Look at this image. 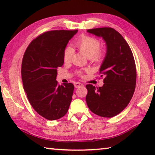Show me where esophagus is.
Masks as SVG:
<instances>
[{
  "instance_id": "esophagus-1",
  "label": "esophagus",
  "mask_w": 155,
  "mask_h": 155,
  "mask_svg": "<svg viewBox=\"0 0 155 155\" xmlns=\"http://www.w3.org/2000/svg\"><path fill=\"white\" fill-rule=\"evenodd\" d=\"M74 87L76 88H78V87H81V86H83V85L82 83H78V82H75L74 83Z\"/></svg>"
}]
</instances>
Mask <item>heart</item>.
I'll return each mask as SVG.
<instances>
[{"mask_svg": "<svg viewBox=\"0 0 155 155\" xmlns=\"http://www.w3.org/2000/svg\"><path fill=\"white\" fill-rule=\"evenodd\" d=\"M75 46L93 61H98L103 57V52L99 50L101 43L95 38L83 36L75 43ZM72 53V51L70 47H68L65 49L64 52V60L65 62L70 61Z\"/></svg>", "mask_w": 155, "mask_h": 155, "instance_id": "obj_1", "label": "heart"}]
</instances>
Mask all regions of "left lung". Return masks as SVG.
Masks as SVG:
<instances>
[{
    "label": "left lung",
    "mask_w": 155,
    "mask_h": 155,
    "mask_svg": "<svg viewBox=\"0 0 155 155\" xmlns=\"http://www.w3.org/2000/svg\"><path fill=\"white\" fill-rule=\"evenodd\" d=\"M87 32L102 38L106 54L99 69L104 77V85H86V103L94 114L112 117L127 107L134 94L137 77L134 57L124 38L114 28H97Z\"/></svg>",
    "instance_id": "1"
}]
</instances>
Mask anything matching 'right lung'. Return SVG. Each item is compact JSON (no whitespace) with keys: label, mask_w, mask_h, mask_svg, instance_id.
I'll list each match as a JSON object with an SVG mask.
<instances>
[{"label":"right lung","mask_w":155,"mask_h":155,"mask_svg":"<svg viewBox=\"0 0 155 155\" xmlns=\"http://www.w3.org/2000/svg\"><path fill=\"white\" fill-rule=\"evenodd\" d=\"M74 31H51L31 41L22 63L23 87L30 104L44 118L55 120L66 114L74 85L56 81L57 68L64 63V52Z\"/></svg>","instance_id":"right-lung-1"}]
</instances>
